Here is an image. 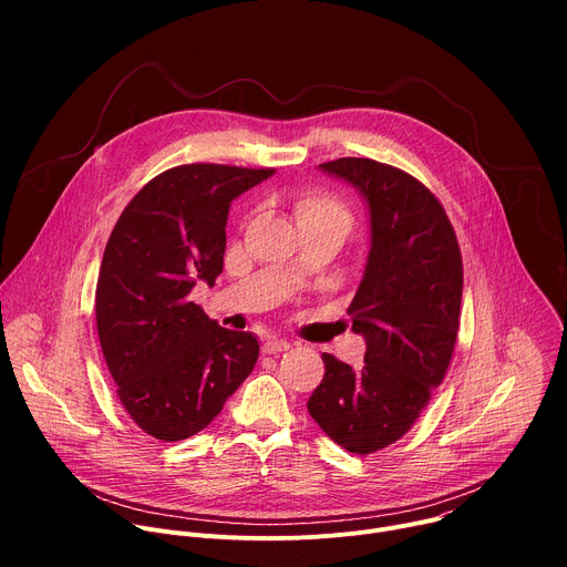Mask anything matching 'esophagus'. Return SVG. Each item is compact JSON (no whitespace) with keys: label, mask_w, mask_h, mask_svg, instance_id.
Wrapping results in <instances>:
<instances>
[{"label":"esophagus","mask_w":567,"mask_h":567,"mask_svg":"<svg viewBox=\"0 0 567 567\" xmlns=\"http://www.w3.org/2000/svg\"><path fill=\"white\" fill-rule=\"evenodd\" d=\"M285 350H289V343L285 339H267L262 343L265 354H278V352H285Z\"/></svg>","instance_id":"esophagus-1"}]
</instances>
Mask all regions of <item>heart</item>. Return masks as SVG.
Returning a JSON list of instances; mask_svg holds the SVG:
<instances>
[{
    "instance_id": "b5f03b06",
    "label": "heart",
    "mask_w": 567,
    "mask_h": 567,
    "mask_svg": "<svg viewBox=\"0 0 567 567\" xmlns=\"http://www.w3.org/2000/svg\"><path fill=\"white\" fill-rule=\"evenodd\" d=\"M293 213L298 224L302 221H334L350 228L352 215L350 208L332 193L326 190H307L300 193L293 202Z\"/></svg>"
}]
</instances>
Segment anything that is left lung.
I'll return each mask as SVG.
<instances>
[{"instance_id":"8db88e82","label":"left lung","mask_w":567,"mask_h":567,"mask_svg":"<svg viewBox=\"0 0 567 567\" xmlns=\"http://www.w3.org/2000/svg\"><path fill=\"white\" fill-rule=\"evenodd\" d=\"M320 171L361 190L372 245L348 307L365 337L363 365L322 354L326 377L307 411L339 446L368 455L406 435L444 381L460 330L462 254L444 206L413 175L357 156Z\"/></svg>"}]
</instances>
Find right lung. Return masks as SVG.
<instances>
[{
  "label": "right lung",
  "instance_id": "add662e5",
  "mask_svg": "<svg viewBox=\"0 0 567 567\" xmlns=\"http://www.w3.org/2000/svg\"><path fill=\"white\" fill-rule=\"evenodd\" d=\"M271 175L171 168L132 197L107 239L96 285L101 350L123 409L154 440L206 429L256 368V337L219 328L188 293L221 274L230 202Z\"/></svg>",
  "mask_w": 567,
  "mask_h": 567
}]
</instances>
